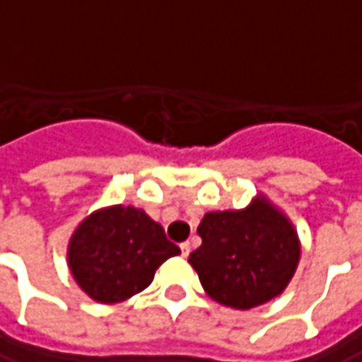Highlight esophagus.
<instances>
[{"mask_svg":"<svg viewBox=\"0 0 362 362\" xmlns=\"http://www.w3.org/2000/svg\"><path fill=\"white\" fill-rule=\"evenodd\" d=\"M180 251H182V257H188L190 255V243L186 241V243H180Z\"/></svg>","mask_w":362,"mask_h":362,"instance_id":"34e87169","label":"esophagus"}]
</instances>
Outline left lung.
<instances>
[{
	"label": "left lung",
	"instance_id": "8db88e82",
	"mask_svg": "<svg viewBox=\"0 0 362 362\" xmlns=\"http://www.w3.org/2000/svg\"><path fill=\"white\" fill-rule=\"evenodd\" d=\"M202 245L190 253L204 291L237 310L261 306L286 290L300 261V241L286 214L265 197L243 211L206 212Z\"/></svg>",
	"mask_w": 362,
	"mask_h": 362
}]
</instances>
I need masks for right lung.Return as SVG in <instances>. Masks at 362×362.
Segmentation results:
<instances>
[{
    "label": "right lung",
    "mask_w": 362,
    "mask_h": 362,
    "mask_svg": "<svg viewBox=\"0 0 362 362\" xmlns=\"http://www.w3.org/2000/svg\"><path fill=\"white\" fill-rule=\"evenodd\" d=\"M178 253L162 225L141 209L117 204L78 225L69 243V267L95 302L117 304L146 290L156 269Z\"/></svg>",
    "instance_id": "right-lung-1"
}]
</instances>
